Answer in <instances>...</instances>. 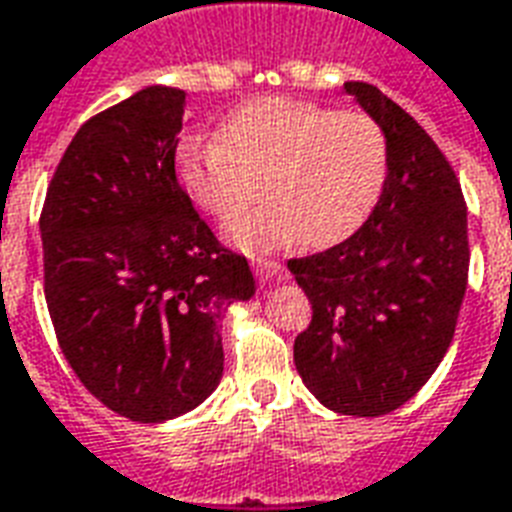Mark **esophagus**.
<instances>
[{
    "label": "esophagus",
    "instance_id": "34e87169",
    "mask_svg": "<svg viewBox=\"0 0 512 512\" xmlns=\"http://www.w3.org/2000/svg\"><path fill=\"white\" fill-rule=\"evenodd\" d=\"M253 272H256V278H259V281H281L283 278L281 264H278V261H270V259L253 261Z\"/></svg>",
    "mask_w": 512,
    "mask_h": 512
}]
</instances>
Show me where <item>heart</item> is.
I'll return each mask as SVG.
<instances>
[{"instance_id": "b5f03b06", "label": "heart", "mask_w": 512, "mask_h": 512, "mask_svg": "<svg viewBox=\"0 0 512 512\" xmlns=\"http://www.w3.org/2000/svg\"><path fill=\"white\" fill-rule=\"evenodd\" d=\"M218 144L185 141L174 171L182 193L234 248L270 253L297 237L330 248L360 229L387 179V136L371 114L294 98L245 103L218 125Z\"/></svg>"}]
</instances>
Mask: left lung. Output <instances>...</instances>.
Instances as JSON below:
<instances>
[{"instance_id": "obj_1", "label": "left lung", "mask_w": 512, "mask_h": 512, "mask_svg": "<svg viewBox=\"0 0 512 512\" xmlns=\"http://www.w3.org/2000/svg\"><path fill=\"white\" fill-rule=\"evenodd\" d=\"M343 89L382 125L387 179L349 240L289 259L313 308L294 365L327 409L382 417L431 379L453 341L469 278L466 201L450 160L414 117L374 84Z\"/></svg>"}]
</instances>
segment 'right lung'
I'll use <instances>...</instances> for the list:
<instances>
[{
	"mask_svg": "<svg viewBox=\"0 0 512 512\" xmlns=\"http://www.w3.org/2000/svg\"><path fill=\"white\" fill-rule=\"evenodd\" d=\"M185 92L147 87L78 130L40 212L54 333L111 412L163 423L223 376L220 311L251 300L248 259L223 248L174 171Z\"/></svg>",
	"mask_w": 512,
	"mask_h": 512,
	"instance_id": "right-lung-1",
	"label": "right lung"
}]
</instances>
